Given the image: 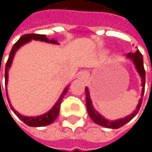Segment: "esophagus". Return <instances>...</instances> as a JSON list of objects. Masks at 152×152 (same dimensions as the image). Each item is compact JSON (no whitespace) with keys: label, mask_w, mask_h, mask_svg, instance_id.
Returning a JSON list of instances; mask_svg holds the SVG:
<instances>
[{"label":"esophagus","mask_w":152,"mask_h":152,"mask_svg":"<svg viewBox=\"0 0 152 152\" xmlns=\"http://www.w3.org/2000/svg\"><path fill=\"white\" fill-rule=\"evenodd\" d=\"M81 78H82L83 79H85V80H86V79H88V73H83L82 74H81Z\"/></svg>","instance_id":"1"}]
</instances>
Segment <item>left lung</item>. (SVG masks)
Segmentation results:
<instances>
[{
    "mask_svg": "<svg viewBox=\"0 0 152 152\" xmlns=\"http://www.w3.org/2000/svg\"><path fill=\"white\" fill-rule=\"evenodd\" d=\"M127 57L129 58L130 60L133 61L135 68L137 70V72L140 74V76L141 77V82H142V93H141V97L139 101L136 109L129 116H127L124 118H120V119L114 120V121H110V120L106 119L103 116H102L100 113H98L96 110H95V108L92 105L91 102V96H90V91L88 90V88H85V96H86V107H87V112L90 115L91 118L98 125H101L105 128L108 129H119L122 126L125 125L127 123H129L131 119H133L136 114L138 113L140 108L141 107L142 101H143L144 92H145V71L144 68V62H143V56L140 52V50H136L134 53H128Z\"/></svg>",
    "mask_w": 152,
    "mask_h": 152,
    "instance_id": "left-lung-1",
    "label": "left lung"
}]
</instances>
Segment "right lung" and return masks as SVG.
<instances>
[{
  "label": "right lung",
  "mask_w": 152,
  "mask_h": 152,
  "mask_svg": "<svg viewBox=\"0 0 152 152\" xmlns=\"http://www.w3.org/2000/svg\"><path fill=\"white\" fill-rule=\"evenodd\" d=\"M34 39V40H39V41H45V42H47V43H51V44H58V42L55 40V39H49L47 38L45 34H24L23 35L20 39L13 45L11 52L9 54L8 60L7 61V64H6V69H5V84L6 85H7V80H8V69L11 67L12 65V59L14 57L15 53L16 51L20 48V46L23 45L24 44H27L28 42H29L30 40ZM0 86H1V81H0ZM69 89V85L67 86L63 92L61 93V96L58 99V101L56 102L54 107L50 109L49 112H47L46 113L43 114V115H40V116H37V117H27V116H23V115H21L19 113H18L14 108L12 107L10 101H9L8 95H7V100H8L9 105H10V107L11 109L13 111L18 118L21 119L25 124L28 126H30V127H42V126H46L49 125L50 124H52L56 118L58 117L59 115V112H60V107H61V103L62 102V99L64 98L65 95L67 94V91Z\"/></svg>",
  "instance_id": "add662e5"
}]
</instances>
